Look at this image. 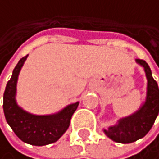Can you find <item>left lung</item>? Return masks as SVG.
I'll use <instances>...</instances> for the list:
<instances>
[{
  "label": "left lung",
  "instance_id": "obj_1",
  "mask_svg": "<svg viewBox=\"0 0 159 159\" xmlns=\"http://www.w3.org/2000/svg\"><path fill=\"white\" fill-rule=\"evenodd\" d=\"M136 62L144 67L147 79L145 102L135 113L120 118L115 125L104 130L108 138L122 144L135 142L144 137L152 128L159 112V89L157 83L152 77L151 69L144 60L136 59Z\"/></svg>",
  "mask_w": 159,
  "mask_h": 159
}]
</instances>
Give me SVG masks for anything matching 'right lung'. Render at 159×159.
I'll return each mask as SVG.
<instances>
[{
  "instance_id": "add662e5",
  "label": "right lung",
  "mask_w": 159,
  "mask_h": 159,
  "mask_svg": "<svg viewBox=\"0 0 159 159\" xmlns=\"http://www.w3.org/2000/svg\"><path fill=\"white\" fill-rule=\"evenodd\" d=\"M27 56L19 60L7 83L4 93V113L8 125L21 141L34 146H44L56 142L67 131L80 102L69 104L61 111L49 115L31 114L18 106L15 98L17 80Z\"/></svg>"
}]
</instances>
